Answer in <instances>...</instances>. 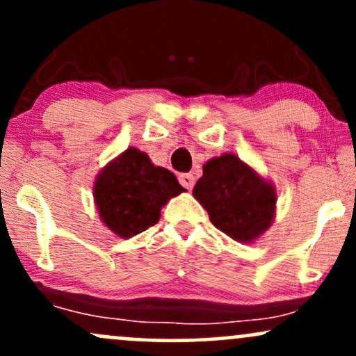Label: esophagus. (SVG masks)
Listing matches in <instances>:
<instances>
[{"instance_id":"obj_1","label":"esophagus","mask_w":356,"mask_h":356,"mask_svg":"<svg viewBox=\"0 0 356 356\" xmlns=\"http://www.w3.org/2000/svg\"><path fill=\"white\" fill-rule=\"evenodd\" d=\"M179 182L182 184L186 189H192L194 187V182H195V177L192 175L191 172H186V174H179Z\"/></svg>"}]
</instances>
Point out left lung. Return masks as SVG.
<instances>
[{
	"label": "left lung",
	"mask_w": 356,
	"mask_h": 356,
	"mask_svg": "<svg viewBox=\"0 0 356 356\" xmlns=\"http://www.w3.org/2000/svg\"><path fill=\"white\" fill-rule=\"evenodd\" d=\"M211 222L239 243H251L271 224L276 192L251 167L227 154L211 159L192 191Z\"/></svg>",
	"instance_id": "8db88e82"
}]
</instances>
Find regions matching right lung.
<instances>
[{
	"label": "right lung",
	"mask_w": 356,
	"mask_h": 356,
	"mask_svg": "<svg viewBox=\"0 0 356 356\" xmlns=\"http://www.w3.org/2000/svg\"><path fill=\"white\" fill-rule=\"evenodd\" d=\"M184 187L147 154L127 149L97 179L93 187L100 218L120 238H132L161 218V207Z\"/></svg>",
	"instance_id": "add662e5"
}]
</instances>
